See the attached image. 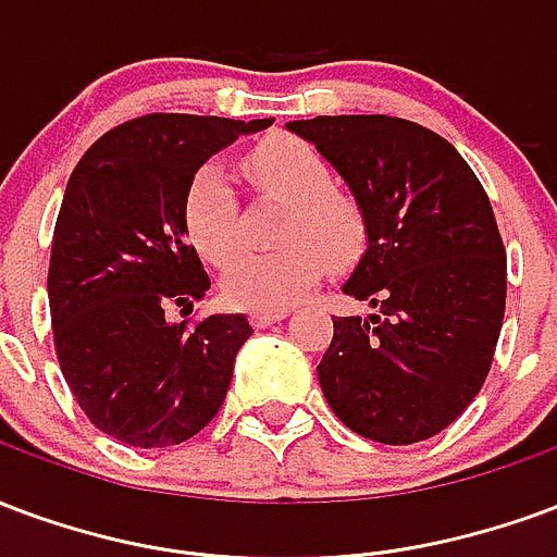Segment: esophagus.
<instances>
[{
    "label": "esophagus",
    "instance_id": "1",
    "mask_svg": "<svg viewBox=\"0 0 557 557\" xmlns=\"http://www.w3.org/2000/svg\"><path fill=\"white\" fill-rule=\"evenodd\" d=\"M287 318V311L284 308H278V311H251L249 320H251V326H270V323H278V320Z\"/></svg>",
    "mask_w": 557,
    "mask_h": 557
}]
</instances>
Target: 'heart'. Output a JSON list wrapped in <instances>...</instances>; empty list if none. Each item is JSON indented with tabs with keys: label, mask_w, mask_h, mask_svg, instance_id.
<instances>
[{
	"label": "heart",
	"mask_w": 557,
	"mask_h": 557,
	"mask_svg": "<svg viewBox=\"0 0 557 557\" xmlns=\"http://www.w3.org/2000/svg\"><path fill=\"white\" fill-rule=\"evenodd\" d=\"M246 172L261 193L287 205L278 251L239 249L237 198L219 162L195 169L184 193V228L210 263H227L225 299L251 311H278L311 290L326 258L350 267L368 246V222L359 201L332 189V169L318 150L294 136H273L246 157Z\"/></svg>",
	"instance_id": "b5f03b06"
}]
</instances>
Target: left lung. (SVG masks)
<instances>
[{
    "mask_svg": "<svg viewBox=\"0 0 557 557\" xmlns=\"http://www.w3.org/2000/svg\"><path fill=\"white\" fill-rule=\"evenodd\" d=\"M359 201L368 249L318 364L332 412L364 440L412 445L481 392L505 320L507 258L484 186L433 129L388 115L290 121Z\"/></svg>",
    "mask_w": 557,
    "mask_h": 557,
    "instance_id": "8db88e82",
    "label": "left lung"
}]
</instances>
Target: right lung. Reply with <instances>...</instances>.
Instances as JSON below:
<instances>
[{"instance_id":"obj_1","label":"right lung","mask_w":557,"mask_h":557,"mask_svg":"<svg viewBox=\"0 0 557 557\" xmlns=\"http://www.w3.org/2000/svg\"><path fill=\"white\" fill-rule=\"evenodd\" d=\"M270 124L157 112L109 129L73 169L47 275L52 338L76 404L112 440L181 445L228 395L246 314L169 320L210 290L184 193L213 153Z\"/></svg>"}]
</instances>
